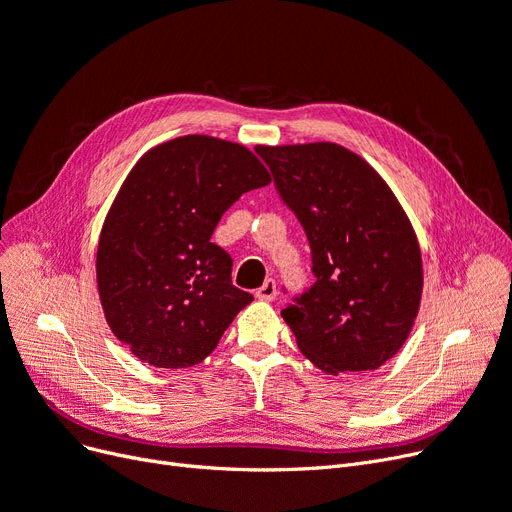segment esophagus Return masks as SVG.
Wrapping results in <instances>:
<instances>
[{
    "label": "esophagus",
    "instance_id": "esophagus-1",
    "mask_svg": "<svg viewBox=\"0 0 512 512\" xmlns=\"http://www.w3.org/2000/svg\"><path fill=\"white\" fill-rule=\"evenodd\" d=\"M255 297L261 301H272L276 297V280L268 278L266 282H263V285L255 291Z\"/></svg>",
    "mask_w": 512,
    "mask_h": 512
}]
</instances>
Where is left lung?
Wrapping results in <instances>:
<instances>
[{"label":"left lung","instance_id":"obj_1","mask_svg":"<svg viewBox=\"0 0 512 512\" xmlns=\"http://www.w3.org/2000/svg\"><path fill=\"white\" fill-rule=\"evenodd\" d=\"M280 198L304 225L314 285L282 310L297 348L329 375L382 367L420 310L422 251L377 170L337 143L259 145Z\"/></svg>","mask_w":512,"mask_h":512}]
</instances>
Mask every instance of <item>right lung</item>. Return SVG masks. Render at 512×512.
I'll return each instance as SVG.
<instances>
[{
  "label": "right lung",
  "mask_w": 512,
  "mask_h": 512,
  "mask_svg": "<svg viewBox=\"0 0 512 512\" xmlns=\"http://www.w3.org/2000/svg\"><path fill=\"white\" fill-rule=\"evenodd\" d=\"M270 181L251 149L206 135L160 143L132 166L103 223L97 285L109 329L143 363H202L251 304L211 236L244 192Z\"/></svg>",
  "instance_id": "right-lung-1"
}]
</instances>
